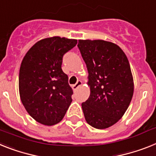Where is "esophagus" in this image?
<instances>
[{
  "label": "esophagus",
  "mask_w": 156,
  "mask_h": 156,
  "mask_svg": "<svg viewBox=\"0 0 156 156\" xmlns=\"http://www.w3.org/2000/svg\"><path fill=\"white\" fill-rule=\"evenodd\" d=\"M82 82H81V81H78L76 84H74V85H73V86H72V89L74 90V91H75V90H77V89H78L79 86H82Z\"/></svg>",
  "instance_id": "1"
}]
</instances>
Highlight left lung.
Returning a JSON list of instances; mask_svg holds the SVG:
<instances>
[{
  "label": "left lung",
  "mask_w": 156,
  "mask_h": 156,
  "mask_svg": "<svg viewBox=\"0 0 156 156\" xmlns=\"http://www.w3.org/2000/svg\"><path fill=\"white\" fill-rule=\"evenodd\" d=\"M78 48L89 73L90 95L82 104L85 119L95 129L116 124L133 95V74L125 54L105 40H78Z\"/></svg>",
  "instance_id": "8db88e82"
}]
</instances>
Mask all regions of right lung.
<instances>
[{"label": "right lung", "instance_id": "obj_1", "mask_svg": "<svg viewBox=\"0 0 156 156\" xmlns=\"http://www.w3.org/2000/svg\"><path fill=\"white\" fill-rule=\"evenodd\" d=\"M77 43L58 36L47 38L34 44L23 58L20 96L27 112L40 124H58L71 103L73 90L62 63L64 55Z\"/></svg>", "mask_w": 156, "mask_h": 156}]
</instances>
